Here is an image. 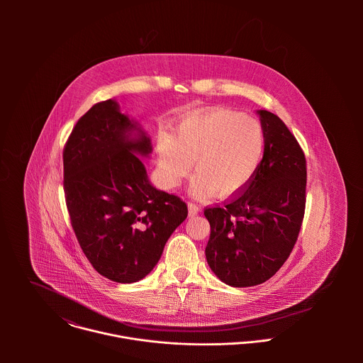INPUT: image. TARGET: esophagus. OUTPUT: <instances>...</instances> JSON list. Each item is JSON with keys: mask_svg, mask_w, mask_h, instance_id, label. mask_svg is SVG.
Returning a JSON list of instances; mask_svg holds the SVG:
<instances>
[{"mask_svg": "<svg viewBox=\"0 0 363 363\" xmlns=\"http://www.w3.org/2000/svg\"><path fill=\"white\" fill-rule=\"evenodd\" d=\"M187 207H189V215H190V216H194V215H197V213L200 212V207H197V206L193 204V203H189Z\"/></svg>", "mask_w": 363, "mask_h": 363, "instance_id": "34e87169", "label": "esophagus"}]
</instances>
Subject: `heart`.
I'll return each mask as SVG.
<instances>
[{
    "instance_id": "1",
    "label": "heart",
    "mask_w": 363,
    "mask_h": 363,
    "mask_svg": "<svg viewBox=\"0 0 363 363\" xmlns=\"http://www.w3.org/2000/svg\"><path fill=\"white\" fill-rule=\"evenodd\" d=\"M265 130L257 118L216 108L184 118L173 137L160 133L156 140L159 180L166 189L177 187L190 173V193L207 199L233 197L255 179L265 154Z\"/></svg>"
}]
</instances>
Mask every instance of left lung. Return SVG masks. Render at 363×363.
<instances>
[{"label":"left lung","instance_id":"1","mask_svg":"<svg viewBox=\"0 0 363 363\" xmlns=\"http://www.w3.org/2000/svg\"><path fill=\"white\" fill-rule=\"evenodd\" d=\"M265 154L252 183L223 207L207 208L208 265L226 285L255 286L289 257L306 204V159L296 138L271 111L259 110Z\"/></svg>","mask_w":363,"mask_h":363}]
</instances>
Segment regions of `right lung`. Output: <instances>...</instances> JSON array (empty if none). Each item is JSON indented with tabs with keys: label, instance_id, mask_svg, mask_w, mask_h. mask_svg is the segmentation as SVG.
<instances>
[{
	"label": "right lung",
	"instance_id": "obj_1",
	"mask_svg": "<svg viewBox=\"0 0 363 363\" xmlns=\"http://www.w3.org/2000/svg\"><path fill=\"white\" fill-rule=\"evenodd\" d=\"M151 152L150 135L113 99L78 120L62 152L72 229L94 268L114 282L147 277L187 218L186 203L151 184L141 160Z\"/></svg>",
	"mask_w": 363,
	"mask_h": 363
}]
</instances>
